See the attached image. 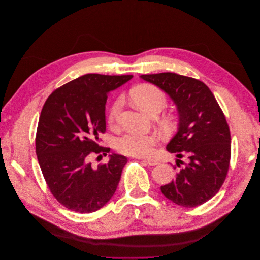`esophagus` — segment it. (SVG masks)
I'll use <instances>...</instances> for the list:
<instances>
[{
	"label": "esophagus",
	"mask_w": 260,
	"mask_h": 260,
	"mask_svg": "<svg viewBox=\"0 0 260 260\" xmlns=\"http://www.w3.org/2000/svg\"><path fill=\"white\" fill-rule=\"evenodd\" d=\"M145 161L149 165V166H156L157 164H158V160L154 159V158H149V159H145Z\"/></svg>",
	"instance_id": "obj_1"
}]
</instances>
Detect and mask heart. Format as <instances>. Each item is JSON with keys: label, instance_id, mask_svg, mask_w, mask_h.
I'll return each instance as SVG.
<instances>
[{"label": "heart", "instance_id": "heart-1", "mask_svg": "<svg viewBox=\"0 0 260 260\" xmlns=\"http://www.w3.org/2000/svg\"><path fill=\"white\" fill-rule=\"evenodd\" d=\"M132 101L135 104L147 115L158 114L167 105V98L165 93L155 85L142 84L137 86L131 92ZM122 101L117 99L112 104L108 112V122L114 123L120 112ZM157 137L151 133H133L129 132L116 140V148L122 154L144 157L151 155L157 143Z\"/></svg>", "mask_w": 260, "mask_h": 260}]
</instances>
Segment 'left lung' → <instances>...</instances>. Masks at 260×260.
Masks as SVG:
<instances>
[{
	"label": "left lung",
	"instance_id": "obj_1",
	"mask_svg": "<svg viewBox=\"0 0 260 260\" xmlns=\"http://www.w3.org/2000/svg\"><path fill=\"white\" fill-rule=\"evenodd\" d=\"M140 77L166 92L179 113L178 131L166 148L177 155L180 170L160 186L161 193L177 205L200 206L219 192L229 170L231 136L223 112L208 86L194 78L174 73ZM184 156L187 163L180 160Z\"/></svg>",
	"mask_w": 260,
	"mask_h": 260
}]
</instances>
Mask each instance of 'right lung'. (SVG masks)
<instances>
[{
    "label": "right lung",
    "instance_id": "1",
    "mask_svg": "<svg viewBox=\"0 0 260 260\" xmlns=\"http://www.w3.org/2000/svg\"><path fill=\"white\" fill-rule=\"evenodd\" d=\"M132 77L86 74L53 91L45 101L36 136L38 161L51 193L70 210L96 211L116 192L127 157L112 154L98 168L89 158L111 151L99 145L100 133L106 130L107 94Z\"/></svg>",
    "mask_w": 260,
    "mask_h": 260
}]
</instances>
